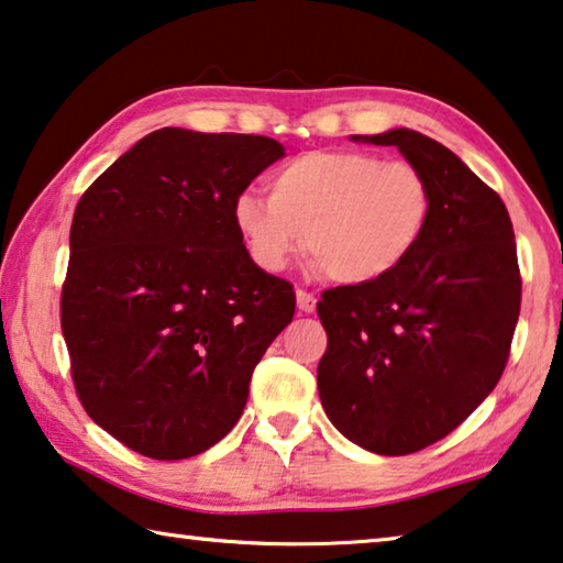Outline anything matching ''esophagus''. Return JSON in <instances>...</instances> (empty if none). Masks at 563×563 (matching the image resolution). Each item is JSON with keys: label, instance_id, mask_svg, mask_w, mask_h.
Wrapping results in <instances>:
<instances>
[{"label": "esophagus", "instance_id": "obj_1", "mask_svg": "<svg viewBox=\"0 0 563 563\" xmlns=\"http://www.w3.org/2000/svg\"><path fill=\"white\" fill-rule=\"evenodd\" d=\"M296 298H298V310H300V313H316L318 300H316L313 292L298 290V292H296Z\"/></svg>", "mask_w": 563, "mask_h": 563}]
</instances>
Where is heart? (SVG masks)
I'll return each mask as SVG.
<instances>
[{
    "label": "heart",
    "mask_w": 563,
    "mask_h": 563,
    "mask_svg": "<svg viewBox=\"0 0 563 563\" xmlns=\"http://www.w3.org/2000/svg\"><path fill=\"white\" fill-rule=\"evenodd\" d=\"M433 190L410 163L361 150H316L288 159L267 177V198L243 190L233 222L250 257L280 273L302 247L310 267L338 283H380L404 267L423 243Z\"/></svg>",
    "instance_id": "heart-1"
}]
</instances>
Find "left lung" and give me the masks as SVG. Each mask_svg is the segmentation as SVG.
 <instances>
[{
    "label": "left lung",
    "mask_w": 563,
    "mask_h": 563,
    "mask_svg": "<svg viewBox=\"0 0 563 563\" xmlns=\"http://www.w3.org/2000/svg\"><path fill=\"white\" fill-rule=\"evenodd\" d=\"M353 142L398 147L431 185L433 216L390 278L323 292L318 394L347 441L406 456L459 428L501 378L521 310L516 238L504 200L441 142L408 128Z\"/></svg>",
    "instance_id": "1"
}]
</instances>
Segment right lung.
Masks as SVG:
<instances>
[{"instance_id":"obj_1","label":"right lung","mask_w":563,"mask_h":563,"mask_svg":"<svg viewBox=\"0 0 563 563\" xmlns=\"http://www.w3.org/2000/svg\"><path fill=\"white\" fill-rule=\"evenodd\" d=\"M285 157L263 135L150 132L77 202L62 288L77 396L92 421L157 461L233 431L250 378L296 313L233 222L238 192Z\"/></svg>"}]
</instances>
